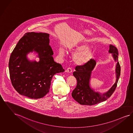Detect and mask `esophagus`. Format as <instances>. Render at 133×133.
Listing matches in <instances>:
<instances>
[{"label": "esophagus", "mask_w": 133, "mask_h": 133, "mask_svg": "<svg viewBox=\"0 0 133 133\" xmlns=\"http://www.w3.org/2000/svg\"><path fill=\"white\" fill-rule=\"evenodd\" d=\"M66 71V72H68L71 73V72H72V69H71V68H69L67 69Z\"/></svg>", "instance_id": "1"}]
</instances>
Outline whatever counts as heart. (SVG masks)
Segmentation results:
<instances>
[{"instance_id": "obj_1", "label": "heart", "mask_w": 133, "mask_h": 133, "mask_svg": "<svg viewBox=\"0 0 133 133\" xmlns=\"http://www.w3.org/2000/svg\"><path fill=\"white\" fill-rule=\"evenodd\" d=\"M69 51L75 54L74 57V62L77 64H83L87 63L92 55V51L87 47L86 45H76L70 47ZM59 54L64 57L65 55L64 50L63 49L59 50Z\"/></svg>"}]
</instances>
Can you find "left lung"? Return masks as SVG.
Wrapping results in <instances>:
<instances>
[{
  "label": "left lung",
  "mask_w": 133,
  "mask_h": 133,
  "mask_svg": "<svg viewBox=\"0 0 133 133\" xmlns=\"http://www.w3.org/2000/svg\"><path fill=\"white\" fill-rule=\"evenodd\" d=\"M109 53L112 54L114 59L117 62L115 70L116 80L111 88L103 94L95 92L91 88L89 84L92 71L96 64L95 60L91 59L85 64L75 67V71H74L73 75L77 80V85L72 91L71 95L72 98L80 104L92 105L98 104L106 101L114 92L120 75L121 69L118 62L117 48L112 45H110Z\"/></svg>",
  "instance_id": "8db88e82"
}]
</instances>
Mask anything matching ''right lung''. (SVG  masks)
Returning <instances> with one entry per match:
<instances>
[{
    "instance_id": "1",
    "label": "right lung",
    "mask_w": 133,
    "mask_h": 133,
    "mask_svg": "<svg viewBox=\"0 0 133 133\" xmlns=\"http://www.w3.org/2000/svg\"><path fill=\"white\" fill-rule=\"evenodd\" d=\"M49 37L46 33L27 32L11 53L9 62L10 79L15 90L22 95L35 99L43 98L49 92L53 76L64 71L52 57ZM33 50L38 53V62L27 59L26 55Z\"/></svg>"
}]
</instances>
